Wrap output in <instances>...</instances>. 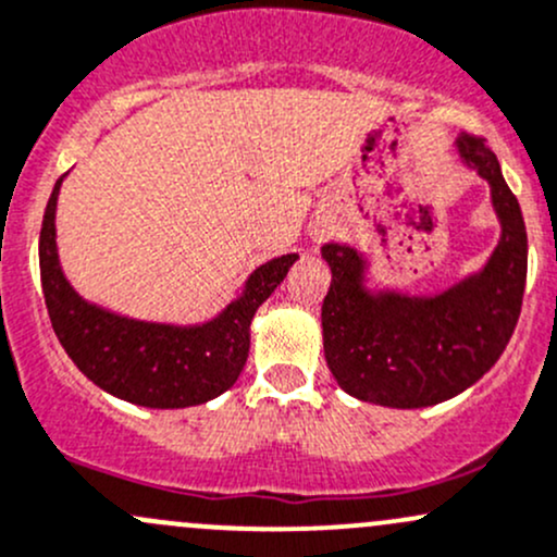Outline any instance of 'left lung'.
<instances>
[{
	"mask_svg": "<svg viewBox=\"0 0 557 557\" xmlns=\"http://www.w3.org/2000/svg\"><path fill=\"white\" fill-rule=\"evenodd\" d=\"M461 162L488 181L502 224L499 245L475 274L435 296L371 290L368 261L325 243L331 288L323 301V349L333 379L357 400L426 408L459 395L505 352L523 304L529 239L499 160L478 136L456 138Z\"/></svg>",
	"mask_w": 557,
	"mask_h": 557,
	"instance_id": "8db88e82",
	"label": "left lung"
}]
</instances>
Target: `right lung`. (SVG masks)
<instances>
[{
	"mask_svg": "<svg viewBox=\"0 0 557 557\" xmlns=\"http://www.w3.org/2000/svg\"><path fill=\"white\" fill-rule=\"evenodd\" d=\"M66 175L55 181L39 232V272L58 342L74 366L120 400L144 408H189L237 382L250 349L256 309L274 294L296 253L261 263L224 312L200 325L133 320L90 304L66 280L58 259L55 208Z\"/></svg>",
	"mask_w": 557,
	"mask_h": 557,
	"instance_id": "add662e5",
	"label": "right lung"
}]
</instances>
